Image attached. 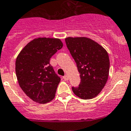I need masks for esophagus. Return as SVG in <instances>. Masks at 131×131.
<instances>
[{"label":"esophagus","mask_w":131,"mask_h":131,"mask_svg":"<svg viewBox=\"0 0 131 131\" xmlns=\"http://www.w3.org/2000/svg\"><path fill=\"white\" fill-rule=\"evenodd\" d=\"M63 79H64V81H68V79H69V78H68V76L67 75H65L63 77Z\"/></svg>","instance_id":"esophagus-1"}]
</instances>
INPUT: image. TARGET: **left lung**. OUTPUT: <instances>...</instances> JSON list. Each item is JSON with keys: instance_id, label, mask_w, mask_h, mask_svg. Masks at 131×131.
I'll use <instances>...</instances> for the list:
<instances>
[{"instance_id": "obj_1", "label": "left lung", "mask_w": 131, "mask_h": 131, "mask_svg": "<svg viewBox=\"0 0 131 131\" xmlns=\"http://www.w3.org/2000/svg\"><path fill=\"white\" fill-rule=\"evenodd\" d=\"M65 42L81 77L79 86L72 87V91L82 99L95 97L108 79L110 63L107 51L87 38L69 37L65 39Z\"/></svg>"}]
</instances>
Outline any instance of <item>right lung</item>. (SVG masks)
<instances>
[{
    "label": "right lung",
    "instance_id": "add662e5",
    "mask_svg": "<svg viewBox=\"0 0 131 131\" xmlns=\"http://www.w3.org/2000/svg\"><path fill=\"white\" fill-rule=\"evenodd\" d=\"M62 47L59 39L38 38L29 42L18 56L15 71L18 84L35 102L47 103L55 96L61 78L50 59Z\"/></svg>",
    "mask_w": 131,
    "mask_h": 131
}]
</instances>
